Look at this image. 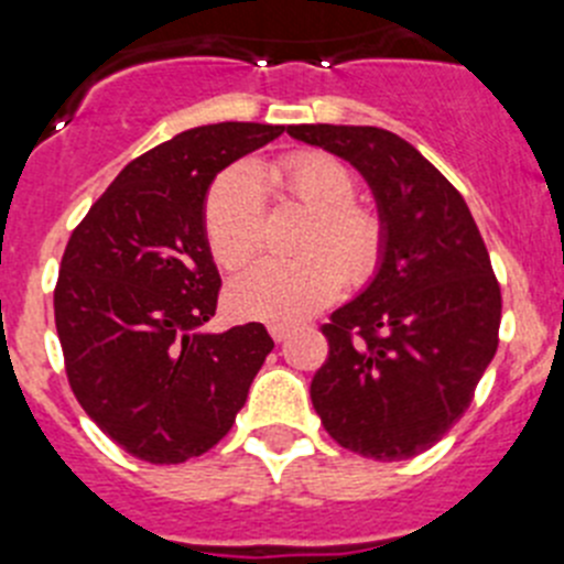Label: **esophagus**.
<instances>
[{"mask_svg":"<svg viewBox=\"0 0 564 564\" xmlns=\"http://www.w3.org/2000/svg\"><path fill=\"white\" fill-rule=\"evenodd\" d=\"M268 330H271L273 341H285V338L293 333V327H288V325H271V327H268Z\"/></svg>","mask_w":564,"mask_h":564,"instance_id":"1","label":"esophagus"}]
</instances>
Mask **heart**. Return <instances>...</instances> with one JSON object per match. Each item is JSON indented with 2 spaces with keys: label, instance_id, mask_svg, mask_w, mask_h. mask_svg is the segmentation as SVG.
Here are the masks:
<instances>
[{
  "label": "heart",
  "instance_id": "b5f03b06",
  "mask_svg": "<svg viewBox=\"0 0 564 564\" xmlns=\"http://www.w3.org/2000/svg\"><path fill=\"white\" fill-rule=\"evenodd\" d=\"M265 181L313 212L296 259H259L228 288L237 316L293 325L325 307L341 285L361 288L387 253V223L356 203V174L327 152H293L265 169ZM208 248L226 271H237L265 239V200L251 166H231L212 183L203 208Z\"/></svg>",
  "mask_w": 564,
  "mask_h": 564
}]
</instances>
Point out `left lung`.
Returning a JSON list of instances; mask_svg holds the SVG:
<instances>
[{"label":"left lung","instance_id":"1","mask_svg":"<svg viewBox=\"0 0 564 564\" xmlns=\"http://www.w3.org/2000/svg\"><path fill=\"white\" fill-rule=\"evenodd\" d=\"M288 134L352 163L387 223L376 279L322 327L330 352L313 410L356 455H421L460 421L497 352L502 296L486 242L460 192L395 132L302 123Z\"/></svg>","mask_w":564,"mask_h":564}]
</instances>
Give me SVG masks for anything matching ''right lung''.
Here are the masks:
<instances>
[{"label":"right lung","mask_w":564,"mask_h":564,"mask_svg":"<svg viewBox=\"0 0 564 564\" xmlns=\"http://www.w3.org/2000/svg\"><path fill=\"white\" fill-rule=\"evenodd\" d=\"M285 127L212 123L134 158L64 248L56 330L67 381L104 435L147 463L200 457L231 430L273 338L200 327L220 273L203 226L212 181Z\"/></svg>","instance_id":"right-lung-1"}]
</instances>
